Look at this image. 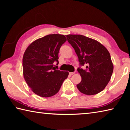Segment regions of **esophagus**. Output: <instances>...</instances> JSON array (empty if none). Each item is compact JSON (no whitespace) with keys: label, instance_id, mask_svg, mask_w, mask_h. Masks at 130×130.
I'll return each instance as SVG.
<instances>
[{"label":"esophagus","instance_id":"34e87169","mask_svg":"<svg viewBox=\"0 0 130 130\" xmlns=\"http://www.w3.org/2000/svg\"><path fill=\"white\" fill-rule=\"evenodd\" d=\"M74 73H75V72H70V73H69V75H70V76L73 75V74H74Z\"/></svg>","mask_w":130,"mask_h":130}]
</instances>
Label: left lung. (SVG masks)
Masks as SVG:
<instances>
[{
    "mask_svg": "<svg viewBox=\"0 0 130 130\" xmlns=\"http://www.w3.org/2000/svg\"><path fill=\"white\" fill-rule=\"evenodd\" d=\"M68 41L74 48L81 65L77 71L81 77L77 85L79 91L87 95L102 92L111 79L113 70L109 52L102 43L82 35H67Z\"/></svg>",
    "mask_w": 130,
    "mask_h": 130,
    "instance_id": "obj_1",
    "label": "left lung"
}]
</instances>
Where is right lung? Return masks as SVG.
Here are the masks:
<instances>
[{
  "mask_svg": "<svg viewBox=\"0 0 130 130\" xmlns=\"http://www.w3.org/2000/svg\"><path fill=\"white\" fill-rule=\"evenodd\" d=\"M67 41L65 36L49 34L32 42L23 57L24 78L31 91L43 98L58 93L69 72L56 70L54 61L58 64V53Z\"/></svg>",
  "mask_w": 130,
  "mask_h": 130,
  "instance_id": "add662e5",
  "label": "right lung"
}]
</instances>
